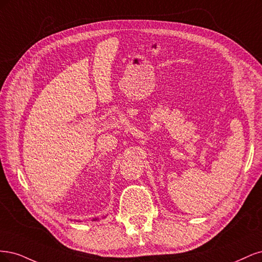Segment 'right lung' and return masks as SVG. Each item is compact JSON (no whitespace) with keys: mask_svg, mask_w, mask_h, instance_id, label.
Segmentation results:
<instances>
[{"mask_svg":"<svg viewBox=\"0 0 262 262\" xmlns=\"http://www.w3.org/2000/svg\"><path fill=\"white\" fill-rule=\"evenodd\" d=\"M94 220H95V221H96V220H98V219H94Z\"/></svg>","mask_w":262,"mask_h":262,"instance_id":"add662e5","label":"right lung"}]
</instances>
